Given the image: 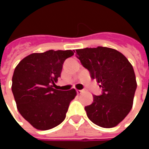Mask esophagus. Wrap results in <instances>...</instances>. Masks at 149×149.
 <instances>
[{
	"instance_id": "esophagus-1",
	"label": "esophagus",
	"mask_w": 149,
	"mask_h": 149,
	"mask_svg": "<svg viewBox=\"0 0 149 149\" xmlns=\"http://www.w3.org/2000/svg\"><path fill=\"white\" fill-rule=\"evenodd\" d=\"M84 92V90H80V89H77V94L78 95H81Z\"/></svg>"
}]
</instances>
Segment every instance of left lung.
Wrapping results in <instances>:
<instances>
[{
	"label": "left lung",
	"instance_id": "1",
	"mask_svg": "<svg viewBox=\"0 0 149 149\" xmlns=\"http://www.w3.org/2000/svg\"><path fill=\"white\" fill-rule=\"evenodd\" d=\"M76 54L103 91L84 108L87 116L100 127H115L133 107L137 88L133 66L122 53L108 47L76 49Z\"/></svg>",
	"mask_w": 149,
	"mask_h": 149
}]
</instances>
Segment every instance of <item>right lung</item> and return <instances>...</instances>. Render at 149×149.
<instances>
[{
	"label": "right lung",
	"mask_w": 149,
	"mask_h": 149,
	"mask_svg": "<svg viewBox=\"0 0 149 149\" xmlns=\"http://www.w3.org/2000/svg\"><path fill=\"white\" fill-rule=\"evenodd\" d=\"M74 51L50 49L33 53L20 61L12 77V93L22 117L39 130L53 129L65 118L74 89L53 88L60 77L65 60Z\"/></svg>",
	"instance_id": "1"
}]
</instances>
